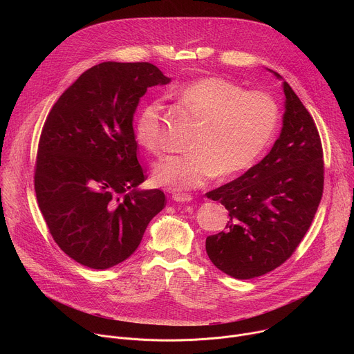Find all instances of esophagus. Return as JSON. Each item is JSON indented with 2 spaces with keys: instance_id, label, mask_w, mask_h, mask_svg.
Masks as SVG:
<instances>
[{
  "instance_id": "esophagus-1",
  "label": "esophagus",
  "mask_w": 354,
  "mask_h": 354,
  "mask_svg": "<svg viewBox=\"0 0 354 354\" xmlns=\"http://www.w3.org/2000/svg\"><path fill=\"white\" fill-rule=\"evenodd\" d=\"M172 198L175 201H179V203H187V201L193 200V196L187 194V193H175V194H172Z\"/></svg>"
}]
</instances>
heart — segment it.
I'll return each mask as SVG.
<instances>
[{"mask_svg": "<svg viewBox=\"0 0 354 354\" xmlns=\"http://www.w3.org/2000/svg\"><path fill=\"white\" fill-rule=\"evenodd\" d=\"M175 96L201 120L186 154L168 156L154 168L160 186L174 190L205 185L218 174L235 175L249 169L265 153L279 126L274 99L258 91L245 92L223 78H200L178 86ZM162 104L154 99L137 115L134 133L149 153L164 148Z\"/></svg>", "mask_w": 354, "mask_h": 354, "instance_id": "heart-1", "label": "heart"}]
</instances>
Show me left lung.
Listing matches in <instances>:
<instances>
[{
    "label": "left lung",
    "mask_w": 354,
    "mask_h": 354,
    "mask_svg": "<svg viewBox=\"0 0 354 354\" xmlns=\"http://www.w3.org/2000/svg\"><path fill=\"white\" fill-rule=\"evenodd\" d=\"M283 91V127L270 153L235 180L206 193L230 216L225 231L207 236V255L234 279L259 277L283 265L307 234L322 198L318 129L286 81Z\"/></svg>",
    "instance_id": "1"
}]
</instances>
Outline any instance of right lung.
Segmentation results:
<instances>
[{
    "label": "right lung",
    "mask_w": 354,
    "mask_h": 354,
    "mask_svg": "<svg viewBox=\"0 0 354 354\" xmlns=\"http://www.w3.org/2000/svg\"><path fill=\"white\" fill-rule=\"evenodd\" d=\"M149 63L105 62L82 73L44 122L35 167L39 209L60 249L104 270L126 261L167 205L137 160L133 116L147 88L169 84Z\"/></svg>",
    "instance_id": "obj_1"
}]
</instances>
